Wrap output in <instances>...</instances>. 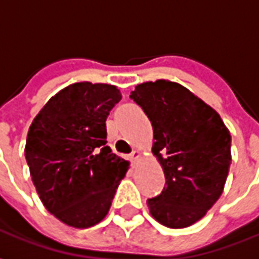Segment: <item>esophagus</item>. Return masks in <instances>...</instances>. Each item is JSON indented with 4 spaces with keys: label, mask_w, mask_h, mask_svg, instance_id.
<instances>
[{
    "label": "esophagus",
    "mask_w": 259,
    "mask_h": 259,
    "mask_svg": "<svg viewBox=\"0 0 259 259\" xmlns=\"http://www.w3.org/2000/svg\"><path fill=\"white\" fill-rule=\"evenodd\" d=\"M129 158H130V161H132V162H135V161H137V159H140V158H141V152L140 151H133L129 155Z\"/></svg>",
    "instance_id": "esophagus-1"
}]
</instances>
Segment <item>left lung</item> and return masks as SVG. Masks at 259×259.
<instances>
[{"label": "left lung", "mask_w": 259, "mask_h": 259, "mask_svg": "<svg viewBox=\"0 0 259 259\" xmlns=\"http://www.w3.org/2000/svg\"><path fill=\"white\" fill-rule=\"evenodd\" d=\"M130 98L151 122L152 154L166 179L162 193L147 201L150 213L166 228H189L222 195L232 163L230 132L213 108L176 81H144Z\"/></svg>", "instance_id": "left-lung-1"}]
</instances>
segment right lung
<instances>
[{
  "label": "right lung",
  "instance_id": "obj_1",
  "mask_svg": "<svg viewBox=\"0 0 259 259\" xmlns=\"http://www.w3.org/2000/svg\"><path fill=\"white\" fill-rule=\"evenodd\" d=\"M122 100L116 85L80 81L58 91L33 119L25 157L42 205L87 229L107 217L129 162L107 144V120Z\"/></svg>",
  "mask_w": 259,
  "mask_h": 259
}]
</instances>
